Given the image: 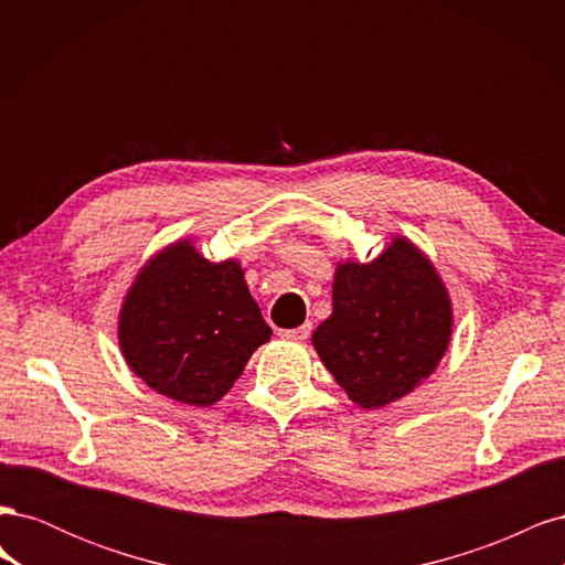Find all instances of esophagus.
Segmentation results:
<instances>
[{"instance_id":"esophagus-1","label":"esophagus","mask_w":565,"mask_h":565,"mask_svg":"<svg viewBox=\"0 0 565 565\" xmlns=\"http://www.w3.org/2000/svg\"><path fill=\"white\" fill-rule=\"evenodd\" d=\"M309 334H311V324H301V328H292V330H278V337L289 341H303L309 339Z\"/></svg>"}]
</instances>
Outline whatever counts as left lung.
<instances>
[{"label": "left lung", "instance_id": "obj_1", "mask_svg": "<svg viewBox=\"0 0 565 565\" xmlns=\"http://www.w3.org/2000/svg\"><path fill=\"white\" fill-rule=\"evenodd\" d=\"M452 324L450 292L434 262L405 235H393L372 262L337 264L332 313L311 344L355 405L380 409L431 377Z\"/></svg>", "mask_w": 565, "mask_h": 565}]
</instances>
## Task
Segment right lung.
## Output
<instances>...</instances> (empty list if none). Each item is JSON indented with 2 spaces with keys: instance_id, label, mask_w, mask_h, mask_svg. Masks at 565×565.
<instances>
[{
  "instance_id": "right-lung-1",
  "label": "right lung",
  "mask_w": 565,
  "mask_h": 565,
  "mask_svg": "<svg viewBox=\"0 0 565 565\" xmlns=\"http://www.w3.org/2000/svg\"><path fill=\"white\" fill-rule=\"evenodd\" d=\"M270 334L241 262L204 259L193 237L150 256L117 318L119 351L136 377L195 407L224 398Z\"/></svg>"
}]
</instances>
